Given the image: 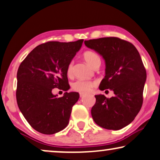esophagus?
<instances>
[{"label": "esophagus", "mask_w": 160, "mask_h": 160, "mask_svg": "<svg viewBox=\"0 0 160 160\" xmlns=\"http://www.w3.org/2000/svg\"><path fill=\"white\" fill-rule=\"evenodd\" d=\"M85 96H86V95H85L84 93H80V97H84Z\"/></svg>", "instance_id": "1"}]
</instances>
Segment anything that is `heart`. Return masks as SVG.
I'll list each match as a JSON object with an SVG mask.
<instances>
[{"label":"heart","instance_id":"b5f03b06","mask_svg":"<svg viewBox=\"0 0 160 160\" xmlns=\"http://www.w3.org/2000/svg\"><path fill=\"white\" fill-rule=\"evenodd\" d=\"M83 58L86 62L91 67H94L97 63H100V57L97 53L93 51H86L83 53ZM73 72V61H71L68 64L67 73L68 76H71ZM95 86L93 82L86 81V80H78L72 84L73 90L80 93H88L91 91V88Z\"/></svg>","mask_w":160,"mask_h":160}]
</instances>
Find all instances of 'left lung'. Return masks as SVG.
Wrapping results in <instances>:
<instances>
[{
	"label": "left lung",
	"mask_w": 160,
	"mask_h": 160,
	"mask_svg": "<svg viewBox=\"0 0 160 160\" xmlns=\"http://www.w3.org/2000/svg\"><path fill=\"white\" fill-rule=\"evenodd\" d=\"M105 62V75L99 88L112 90L114 97L96 95L91 108L93 121L99 127L118 130L129 125L139 112L146 71L141 57L130 42L117 37H105L84 42Z\"/></svg>",
	"instance_id": "8db88e82"
}]
</instances>
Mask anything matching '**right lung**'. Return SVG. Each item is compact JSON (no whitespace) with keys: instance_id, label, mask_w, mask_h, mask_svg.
Masks as SVG:
<instances>
[{"instance_id":"right-lung-1","label":"right lung","mask_w":160,"mask_h":160,"mask_svg":"<svg viewBox=\"0 0 160 160\" xmlns=\"http://www.w3.org/2000/svg\"><path fill=\"white\" fill-rule=\"evenodd\" d=\"M83 39L48 42L36 47L20 63L17 79V102L23 116L40 133L52 135L68 125L78 92H69L67 69L81 48ZM66 91L62 98L53 88Z\"/></svg>"}]
</instances>
